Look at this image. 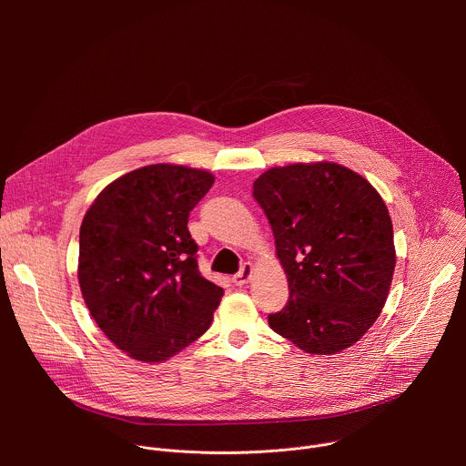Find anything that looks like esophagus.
Here are the masks:
<instances>
[{
  "instance_id": "obj_1",
  "label": "esophagus",
  "mask_w": 466,
  "mask_h": 466,
  "mask_svg": "<svg viewBox=\"0 0 466 466\" xmlns=\"http://www.w3.org/2000/svg\"><path fill=\"white\" fill-rule=\"evenodd\" d=\"M250 277H252V263L247 261V263L241 265L239 273L232 277V282H234L236 286H245V284L250 280Z\"/></svg>"
}]
</instances>
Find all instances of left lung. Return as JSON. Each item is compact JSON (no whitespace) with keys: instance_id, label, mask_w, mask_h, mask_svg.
Masks as SVG:
<instances>
[{"instance_id":"8db88e82","label":"left lung","mask_w":466,"mask_h":466,"mask_svg":"<svg viewBox=\"0 0 466 466\" xmlns=\"http://www.w3.org/2000/svg\"><path fill=\"white\" fill-rule=\"evenodd\" d=\"M252 197L273 228L289 282L269 326L308 354H336L378 319L394 273L392 223L378 191L329 162L273 167Z\"/></svg>"}]
</instances>
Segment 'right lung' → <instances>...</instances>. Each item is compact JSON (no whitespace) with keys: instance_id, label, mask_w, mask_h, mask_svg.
<instances>
[{"instance_id":"obj_1","label":"right lung","mask_w":466,"mask_h":466,"mask_svg":"<svg viewBox=\"0 0 466 466\" xmlns=\"http://www.w3.org/2000/svg\"><path fill=\"white\" fill-rule=\"evenodd\" d=\"M208 171L155 164L108 184L79 232V284L103 334L138 361H164L201 338L223 289L207 280L187 230Z\"/></svg>"}]
</instances>
